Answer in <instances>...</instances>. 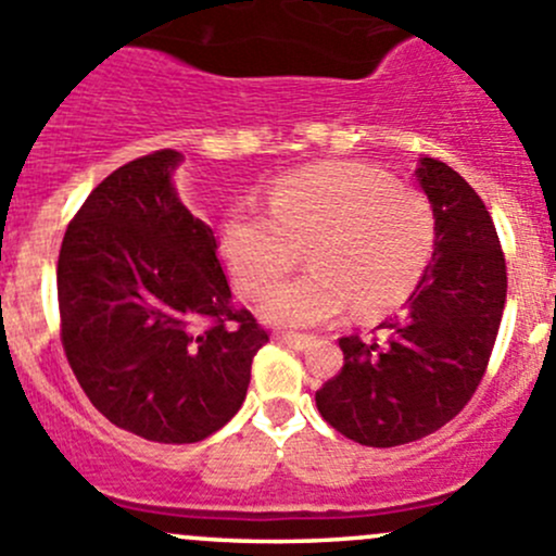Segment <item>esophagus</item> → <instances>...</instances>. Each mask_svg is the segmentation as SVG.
<instances>
[{
	"mask_svg": "<svg viewBox=\"0 0 556 556\" xmlns=\"http://www.w3.org/2000/svg\"><path fill=\"white\" fill-rule=\"evenodd\" d=\"M277 341L279 344L293 346V350H309L312 346L309 336H299V333H277Z\"/></svg>",
	"mask_w": 556,
	"mask_h": 556,
	"instance_id": "obj_1",
	"label": "esophagus"
}]
</instances>
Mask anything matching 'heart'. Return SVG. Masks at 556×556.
<instances>
[{
  "instance_id": "obj_1",
  "label": "heart",
  "mask_w": 556,
  "mask_h": 556,
  "mask_svg": "<svg viewBox=\"0 0 556 556\" xmlns=\"http://www.w3.org/2000/svg\"><path fill=\"white\" fill-rule=\"evenodd\" d=\"M439 239L430 199L363 164H323L277 179L268 212L237 206L220 252L247 295H263L309 243L312 271L274 288L263 317L288 328L330 323L352 306L371 319L403 304L428 271Z\"/></svg>"
}]
</instances>
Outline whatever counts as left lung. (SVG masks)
<instances>
[{
	"instance_id": "8db88e82",
	"label": "left lung",
	"mask_w": 556,
	"mask_h": 556,
	"mask_svg": "<svg viewBox=\"0 0 556 556\" xmlns=\"http://www.w3.org/2000/svg\"><path fill=\"white\" fill-rule=\"evenodd\" d=\"M439 220L433 261L382 336L339 339L344 366L317 390L330 428L363 446H401L457 417L490 363L506 306V257L484 201L452 166L419 161Z\"/></svg>"
}]
</instances>
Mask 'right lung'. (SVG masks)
Here are the masks:
<instances>
[{"instance_id":"1","label":"right lung","mask_w":556,"mask_h":556,"mask_svg":"<svg viewBox=\"0 0 556 556\" xmlns=\"http://www.w3.org/2000/svg\"><path fill=\"white\" fill-rule=\"evenodd\" d=\"M179 161L155 150L104 177L72 217L55 271L61 344L88 401L159 444L220 430L268 341L231 304L212 228L177 199Z\"/></svg>"}]
</instances>
